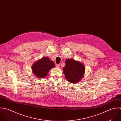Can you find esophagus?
<instances>
[{
    "label": "esophagus",
    "mask_w": 121,
    "mask_h": 121,
    "mask_svg": "<svg viewBox=\"0 0 121 121\" xmlns=\"http://www.w3.org/2000/svg\"><path fill=\"white\" fill-rule=\"evenodd\" d=\"M56 67L57 68L59 69V68H60V65H56Z\"/></svg>",
    "instance_id": "obj_1"
}]
</instances>
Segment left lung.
Instances as JSON below:
<instances>
[{
    "label": "left lung",
    "instance_id": "obj_1",
    "mask_svg": "<svg viewBox=\"0 0 121 121\" xmlns=\"http://www.w3.org/2000/svg\"><path fill=\"white\" fill-rule=\"evenodd\" d=\"M65 62L63 71L66 79L71 83H78L82 80L84 75L85 67L83 64L71 58L67 59Z\"/></svg>",
    "mask_w": 121,
    "mask_h": 121
}]
</instances>
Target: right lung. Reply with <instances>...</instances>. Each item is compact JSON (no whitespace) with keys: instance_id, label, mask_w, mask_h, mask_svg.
I'll use <instances>...</instances> for the list:
<instances>
[{"instance_id":"1","label":"right lung","mask_w":121,"mask_h":121,"mask_svg":"<svg viewBox=\"0 0 121 121\" xmlns=\"http://www.w3.org/2000/svg\"><path fill=\"white\" fill-rule=\"evenodd\" d=\"M55 67L54 62L49 57H43L32 65L33 75L38 78H43L47 75L50 69Z\"/></svg>"}]
</instances>
